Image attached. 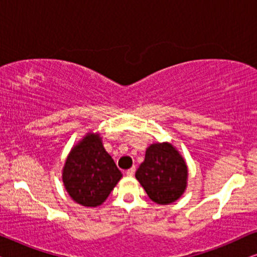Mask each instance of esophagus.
Instances as JSON below:
<instances>
[{"instance_id":"1","label":"esophagus","mask_w":257,"mask_h":257,"mask_svg":"<svg viewBox=\"0 0 257 257\" xmlns=\"http://www.w3.org/2000/svg\"><path fill=\"white\" fill-rule=\"evenodd\" d=\"M135 173H136V167H132V168H130V170L126 171V175H127V177H133Z\"/></svg>"}]
</instances>
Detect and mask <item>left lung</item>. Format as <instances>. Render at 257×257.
<instances>
[{"label": "left lung", "mask_w": 257, "mask_h": 257, "mask_svg": "<svg viewBox=\"0 0 257 257\" xmlns=\"http://www.w3.org/2000/svg\"><path fill=\"white\" fill-rule=\"evenodd\" d=\"M136 179L153 202L170 205L180 199L187 187V164L172 144H151Z\"/></svg>", "instance_id": "left-lung-1"}]
</instances>
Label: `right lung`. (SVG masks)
<instances>
[{
  "label": "right lung",
  "instance_id": "right-lung-1",
  "mask_svg": "<svg viewBox=\"0 0 257 257\" xmlns=\"http://www.w3.org/2000/svg\"><path fill=\"white\" fill-rule=\"evenodd\" d=\"M122 177L105 151L99 133L87 132L72 147L62 171L64 187L73 201L98 207L110 195Z\"/></svg>",
  "mask_w": 257,
  "mask_h": 257
}]
</instances>
